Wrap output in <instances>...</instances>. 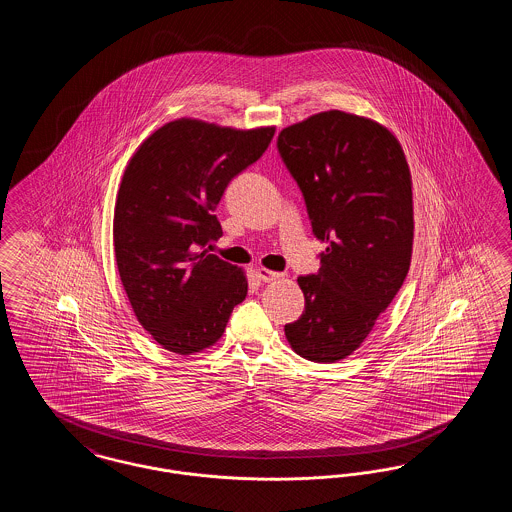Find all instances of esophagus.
Wrapping results in <instances>:
<instances>
[{
    "label": "esophagus",
    "instance_id": "obj_1",
    "mask_svg": "<svg viewBox=\"0 0 512 512\" xmlns=\"http://www.w3.org/2000/svg\"><path fill=\"white\" fill-rule=\"evenodd\" d=\"M257 276H259V280H261V282H274V280L282 278L284 274L274 272V270H268V268H257Z\"/></svg>",
    "mask_w": 512,
    "mask_h": 512
}]
</instances>
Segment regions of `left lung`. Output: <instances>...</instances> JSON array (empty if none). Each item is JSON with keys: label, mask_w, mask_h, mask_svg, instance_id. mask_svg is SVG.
<instances>
[{"label": "left lung", "mask_w": 512, "mask_h": 512, "mask_svg": "<svg viewBox=\"0 0 512 512\" xmlns=\"http://www.w3.org/2000/svg\"><path fill=\"white\" fill-rule=\"evenodd\" d=\"M276 147L326 244L317 274L297 278L305 311L284 332L303 359L336 363L365 341L409 272L411 171L388 128L336 109L284 128Z\"/></svg>", "instance_id": "obj_1"}]
</instances>
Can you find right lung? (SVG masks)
<instances>
[{
    "label": "right lung",
    "mask_w": 512,
    "mask_h": 512,
    "mask_svg": "<svg viewBox=\"0 0 512 512\" xmlns=\"http://www.w3.org/2000/svg\"><path fill=\"white\" fill-rule=\"evenodd\" d=\"M272 136L274 126L178 119L155 130L122 174L113 217L122 286L138 322L172 353L217 343L247 295L244 270L209 253L222 236L215 209Z\"/></svg>",
    "instance_id": "add662e5"
}]
</instances>
